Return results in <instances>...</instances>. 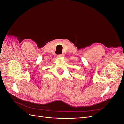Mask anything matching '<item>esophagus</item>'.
Here are the masks:
<instances>
[{"instance_id":"obj_1","label":"esophagus","mask_w":124,"mask_h":124,"mask_svg":"<svg viewBox=\"0 0 124 124\" xmlns=\"http://www.w3.org/2000/svg\"><path fill=\"white\" fill-rule=\"evenodd\" d=\"M63 54L57 55V57H63Z\"/></svg>"}]
</instances>
